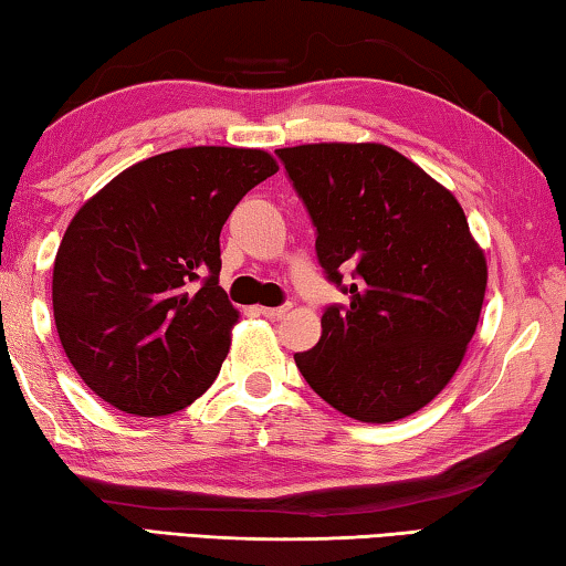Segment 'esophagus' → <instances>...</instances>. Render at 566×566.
<instances>
[{
	"label": "esophagus",
	"instance_id": "esophagus-1",
	"mask_svg": "<svg viewBox=\"0 0 566 566\" xmlns=\"http://www.w3.org/2000/svg\"><path fill=\"white\" fill-rule=\"evenodd\" d=\"M289 311H291V305H277V308H261V313L265 318H283V316H289Z\"/></svg>",
	"mask_w": 566,
	"mask_h": 566
}]
</instances>
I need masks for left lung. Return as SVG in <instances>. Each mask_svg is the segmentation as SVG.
Instances as JSON below:
<instances>
[{
    "label": "left lung",
    "mask_w": 566,
    "mask_h": 566,
    "mask_svg": "<svg viewBox=\"0 0 566 566\" xmlns=\"http://www.w3.org/2000/svg\"><path fill=\"white\" fill-rule=\"evenodd\" d=\"M277 157L316 226L323 271L336 285L340 266L357 277L295 366L350 419H406L447 388L479 326L489 273L464 208L381 143H311Z\"/></svg>",
    "instance_id": "left-lung-1"
}]
</instances>
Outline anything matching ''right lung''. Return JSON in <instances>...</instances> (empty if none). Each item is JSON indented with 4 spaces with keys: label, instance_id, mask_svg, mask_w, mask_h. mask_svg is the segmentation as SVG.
Listing matches in <instances>:
<instances>
[{
    "label": "right lung",
    "instance_id": "add662e5",
    "mask_svg": "<svg viewBox=\"0 0 566 566\" xmlns=\"http://www.w3.org/2000/svg\"><path fill=\"white\" fill-rule=\"evenodd\" d=\"M275 172L255 147H180L135 163L74 212L54 258V326L102 401L168 416L216 381L240 318L218 285L220 230Z\"/></svg>",
    "mask_w": 566,
    "mask_h": 566
}]
</instances>
